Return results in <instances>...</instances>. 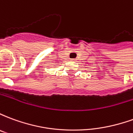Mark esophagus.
<instances>
[{"label":"esophagus","mask_w":133,"mask_h":133,"mask_svg":"<svg viewBox=\"0 0 133 133\" xmlns=\"http://www.w3.org/2000/svg\"><path fill=\"white\" fill-rule=\"evenodd\" d=\"M74 61H75V62H76V61H77V60H74Z\"/></svg>","instance_id":"1"}]
</instances>
